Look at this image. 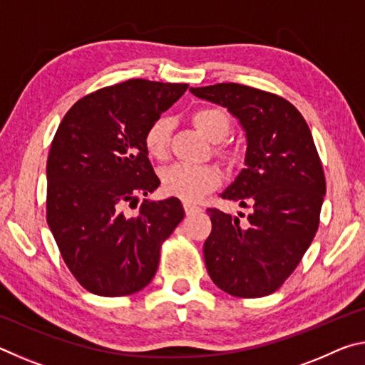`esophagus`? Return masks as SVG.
Wrapping results in <instances>:
<instances>
[{"mask_svg":"<svg viewBox=\"0 0 365 365\" xmlns=\"http://www.w3.org/2000/svg\"><path fill=\"white\" fill-rule=\"evenodd\" d=\"M183 209H185V212H187L188 215L201 211L200 206H196V205H193V202H188V201H183Z\"/></svg>","mask_w":365,"mask_h":365,"instance_id":"obj_1","label":"esophagus"}]
</instances>
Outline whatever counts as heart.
I'll use <instances>...</instances> for the list:
<instances>
[{
    "mask_svg": "<svg viewBox=\"0 0 365 365\" xmlns=\"http://www.w3.org/2000/svg\"><path fill=\"white\" fill-rule=\"evenodd\" d=\"M191 122L207 140L215 143L214 151L225 160L233 159V151L227 145L220 143L230 133V117L222 108L205 106L193 110ZM172 122L169 117H158L148 125L143 145L148 156L163 160L169 154ZM163 190L170 196H177L183 201L193 202L211 193L222 183V174L214 165H187L175 164L165 169L160 175Z\"/></svg>",
    "mask_w": 365,
    "mask_h": 365,
    "instance_id": "obj_1",
    "label": "heart"
}]
</instances>
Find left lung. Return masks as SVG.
I'll return each mask as SVG.
<instances>
[{"label": "left lung", "instance_id": "obj_1", "mask_svg": "<svg viewBox=\"0 0 365 365\" xmlns=\"http://www.w3.org/2000/svg\"><path fill=\"white\" fill-rule=\"evenodd\" d=\"M190 91L238 117L248 140L246 168L220 196L250 214L207 209V274L232 296H267L298 267L319 228L327 185L311 130L292 103L269 91L242 83Z\"/></svg>", "mask_w": 365, "mask_h": 365}]
</instances>
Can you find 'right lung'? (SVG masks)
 <instances>
[{
    "label": "right lung",
    "instance_id": "add662e5",
    "mask_svg": "<svg viewBox=\"0 0 365 365\" xmlns=\"http://www.w3.org/2000/svg\"><path fill=\"white\" fill-rule=\"evenodd\" d=\"M187 88L130 78L80 98L59 123L46 163V222L90 293L115 298L143 289L183 219L177 197L145 201L135 215L127 207L159 187L143 137Z\"/></svg>",
    "mask_w": 365,
    "mask_h": 365
}]
</instances>
